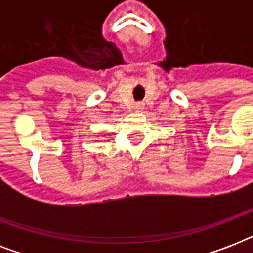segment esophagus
Returning a JSON list of instances; mask_svg holds the SVG:
<instances>
[{
  "label": "esophagus",
  "instance_id": "34e87169",
  "mask_svg": "<svg viewBox=\"0 0 253 253\" xmlns=\"http://www.w3.org/2000/svg\"><path fill=\"white\" fill-rule=\"evenodd\" d=\"M134 109H135V110H136V111H142L143 109H144V103H140V102L135 103Z\"/></svg>",
  "mask_w": 253,
  "mask_h": 253
}]
</instances>
